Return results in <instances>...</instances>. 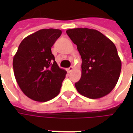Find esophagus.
Wrapping results in <instances>:
<instances>
[{
    "label": "esophagus",
    "instance_id": "34e87169",
    "mask_svg": "<svg viewBox=\"0 0 133 133\" xmlns=\"http://www.w3.org/2000/svg\"><path fill=\"white\" fill-rule=\"evenodd\" d=\"M73 69H74V68H73V67L70 66V68H68V72H71V71H72V70H73Z\"/></svg>",
    "mask_w": 133,
    "mask_h": 133
}]
</instances>
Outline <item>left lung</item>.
<instances>
[{"mask_svg": "<svg viewBox=\"0 0 133 133\" xmlns=\"http://www.w3.org/2000/svg\"><path fill=\"white\" fill-rule=\"evenodd\" d=\"M82 58V75L75 83L78 92L91 99L111 92L120 77L121 61L115 44L103 33L89 28L66 30Z\"/></svg>", "mask_w": 133, "mask_h": 133, "instance_id": "1", "label": "left lung"}]
</instances>
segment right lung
Returning a JSON list of instances; mask_svg holds the SVG:
<instances>
[{
  "label": "right lung",
  "instance_id": "right-lung-1",
  "mask_svg": "<svg viewBox=\"0 0 133 133\" xmlns=\"http://www.w3.org/2000/svg\"><path fill=\"white\" fill-rule=\"evenodd\" d=\"M59 29H42L25 38L13 57L14 75L27 97L46 102L56 97L67 72L59 68L51 47L61 35Z\"/></svg>",
  "mask_w": 133,
  "mask_h": 133
}]
</instances>
